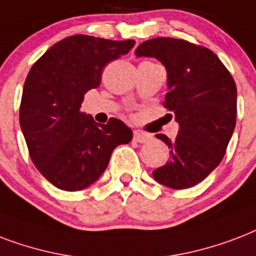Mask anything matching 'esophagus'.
<instances>
[{
  "mask_svg": "<svg viewBox=\"0 0 256 256\" xmlns=\"http://www.w3.org/2000/svg\"><path fill=\"white\" fill-rule=\"evenodd\" d=\"M150 134H146V132H142V130H136L134 132V142H148L150 140Z\"/></svg>",
  "mask_w": 256,
  "mask_h": 256,
  "instance_id": "esophagus-1",
  "label": "esophagus"
}]
</instances>
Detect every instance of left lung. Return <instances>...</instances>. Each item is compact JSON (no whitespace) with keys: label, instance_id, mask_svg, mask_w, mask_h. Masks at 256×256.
I'll return each instance as SVG.
<instances>
[{"label":"left lung","instance_id":"1","mask_svg":"<svg viewBox=\"0 0 256 256\" xmlns=\"http://www.w3.org/2000/svg\"><path fill=\"white\" fill-rule=\"evenodd\" d=\"M167 69L164 106L175 114V140L156 134L171 148V159L152 172L156 182L174 190L204 180L223 159L236 122V85L219 57L186 40L158 37L136 49Z\"/></svg>","mask_w":256,"mask_h":256}]
</instances>
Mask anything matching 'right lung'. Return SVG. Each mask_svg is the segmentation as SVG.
Here are the masks:
<instances>
[{"mask_svg":"<svg viewBox=\"0 0 256 256\" xmlns=\"http://www.w3.org/2000/svg\"><path fill=\"white\" fill-rule=\"evenodd\" d=\"M134 45V40L70 36L49 48L28 73L20 126L32 162L57 188L89 187L106 171L114 148L132 140L122 120L97 124L80 108L85 93L100 85L104 66Z\"/></svg>","mask_w":256,"mask_h":256,"instance_id":"obj_1","label":"right lung"}]
</instances>
